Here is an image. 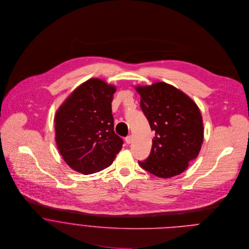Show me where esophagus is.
<instances>
[{"label": "esophagus", "mask_w": 249, "mask_h": 249, "mask_svg": "<svg viewBox=\"0 0 249 249\" xmlns=\"http://www.w3.org/2000/svg\"><path fill=\"white\" fill-rule=\"evenodd\" d=\"M125 142H126V143H130V142H132V137L131 136H127L126 138H125Z\"/></svg>", "instance_id": "obj_1"}]
</instances>
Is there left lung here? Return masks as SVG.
<instances>
[{
	"label": "left lung",
	"mask_w": 249,
	"mask_h": 249,
	"mask_svg": "<svg viewBox=\"0 0 249 249\" xmlns=\"http://www.w3.org/2000/svg\"><path fill=\"white\" fill-rule=\"evenodd\" d=\"M151 130V151L139 161L143 170L160 178L182 174L198 156L204 128L197 105L184 92L166 82L134 86Z\"/></svg>",
	"instance_id": "8db88e82"
}]
</instances>
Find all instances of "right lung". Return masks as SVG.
<instances>
[{
  "label": "right lung",
  "instance_id": "right-lung-1",
  "mask_svg": "<svg viewBox=\"0 0 249 249\" xmlns=\"http://www.w3.org/2000/svg\"><path fill=\"white\" fill-rule=\"evenodd\" d=\"M117 88L92 77L77 86L54 115L55 142L73 171L90 175L109 167L123 146L111 104Z\"/></svg>",
  "mask_w": 249,
  "mask_h": 249
}]
</instances>
